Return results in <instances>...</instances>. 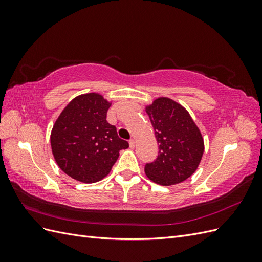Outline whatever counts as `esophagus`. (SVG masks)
Returning <instances> with one entry per match:
<instances>
[{
  "instance_id": "34e87169",
  "label": "esophagus",
  "mask_w": 262,
  "mask_h": 262,
  "mask_svg": "<svg viewBox=\"0 0 262 262\" xmlns=\"http://www.w3.org/2000/svg\"><path fill=\"white\" fill-rule=\"evenodd\" d=\"M129 145H130L131 148H133L134 146H136V141H134L133 139H131V140L129 141Z\"/></svg>"
}]
</instances>
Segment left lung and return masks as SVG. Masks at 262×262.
I'll use <instances>...</instances> for the list:
<instances>
[{
    "mask_svg": "<svg viewBox=\"0 0 262 262\" xmlns=\"http://www.w3.org/2000/svg\"><path fill=\"white\" fill-rule=\"evenodd\" d=\"M158 143L156 161L146 164L149 180L161 186H172L193 175L202 160V133L188 110L168 97H157L145 105Z\"/></svg>",
    "mask_w": 262,
    "mask_h": 262,
    "instance_id": "obj_1",
    "label": "left lung"
}]
</instances>
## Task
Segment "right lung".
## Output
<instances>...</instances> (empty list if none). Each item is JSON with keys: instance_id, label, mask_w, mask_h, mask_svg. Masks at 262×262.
Listing matches in <instances>:
<instances>
[{"instance_id": "right-lung-1", "label": "right lung", "mask_w": 262, "mask_h": 262, "mask_svg": "<svg viewBox=\"0 0 262 262\" xmlns=\"http://www.w3.org/2000/svg\"><path fill=\"white\" fill-rule=\"evenodd\" d=\"M112 104L99 93L81 94L55 120L50 134L52 154L71 178L84 184L100 181L112 170L119 152L129 147L106 120Z\"/></svg>"}]
</instances>
